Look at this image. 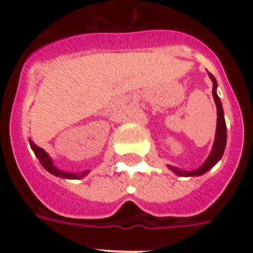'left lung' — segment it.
I'll return each mask as SVG.
<instances>
[{
  "label": "left lung",
  "instance_id": "8db88e82",
  "mask_svg": "<svg viewBox=\"0 0 253 253\" xmlns=\"http://www.w3.org/2000/svg\"><path fill=\"white\" fill-rule=\"evenodd\" d=\"M209 76L212 81V97H214V101H215L216 105V132H215V140H214V144H212V150L209 155V158L205 160V163L200 168H197L196 170H181V169L176 168V167L168 166V168L170 170L178 174V176L184 177H190V176H201L211 169L212 167L215 166L216 163L219 162L220 158L223 156L224 148H226V139H227V130H226V122H224V115H223V109H222V102H220L219 97L216 94V80L215 77L212 76L211 73H209Z\"/></svg>",
  "mask_w": 253,
  "mask_h": 253
}]
</instances>
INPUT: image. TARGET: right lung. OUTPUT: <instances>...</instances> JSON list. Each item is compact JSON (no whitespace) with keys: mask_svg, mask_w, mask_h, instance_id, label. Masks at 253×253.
Wrapping results in <instances>:
<instances>
[{"mask_svg":"<svg viewBox=\"0 0 253 253\" xmlns=\"http://www.w3.org/2000/svg\"><path fill=\"white\" fill-rule=\"evenodd\" d=\"M30 146L33 148L34 154L39 159V162L43 166V168L45 170H48L49 173H52L53 176H57V177H63V178H83L84 176H86L89 170H85V172H80V173H71V172H64V170H60V169H57L56 167L53 166L52 160L49 158L47 152H45L43 148L41 147H38L37 144H34L31 140H30Z\"/></svg>","mask_w":253,"mask_h":253,"instance_id":"1","label":"right lung"}]
</instances>
